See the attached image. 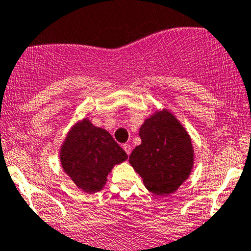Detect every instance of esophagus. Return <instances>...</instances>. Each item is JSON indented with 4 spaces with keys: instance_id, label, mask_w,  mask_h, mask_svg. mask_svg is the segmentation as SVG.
<instances>
[{
    "instance_id": "34e87169",
    "label": "esophagus",
    "mask_w": 251,
    "mask_h": 251,
    "mask_svg": "<svg viewBox=\"0 0 251 251\" xmlns=\"http://www.w3.org/2000/svg\"><path fill=\"white\" fill-rule=\"evenodd\" d=\"M123 149H124V150H125V152L127 153V156H130V153H131V151H132L131 145L130 144H124L123 145Z\"/></svg>"
}]
</instances>
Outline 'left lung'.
<instances>
[{"label": "left lung", "instance_id": "left-lung-1", "mask_svg": "<svg viewBox=\"0 0 251 251\" xmlns=\"http://www.w3.org/2000/svg\"><path fill=\"white\" fill-rule=\"evenodd\" d=\"M139 137L131 166L151 193L172 194L191 174L194 152L188 133L172 113L162 111L144 121Z\"/></svg>", "mask_w": 251, "mask_h": 251}]
</instances>
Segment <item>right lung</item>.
I'll return each mask as SVG.
<instances>
[{
  "mask_svg": "<svg viewBox=\"0 0 251 251\" xmlns=\"http://www.w3.org/2000/svg\"><path fill=\"white\" fill-rule=\"evenodd\" d=\"M126 158L111 134L87 119L74 126L60 150L63 169L85 193L101 191L114 164Z\"/></svg>",
  "mask_w": 251,
  "mask_h": 251,
  "instance_id": "obj_1",
  "label": "right lung"
}]
</instances>
